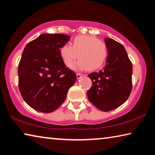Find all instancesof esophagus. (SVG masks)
<instances>
[{
	"label": "esophagus",
	"instance_id": "obj_1",
	"mask_svg": "<svg viewBox=\"0 0 155 155\" xmlns=\"http://www.w3.org/2000/svg\"><path fill=\"white\" fill-rule=\"evenodd\" d=\"M83 74H80V73H77V77L78 79H79V78H81V77H83Z\"/></svg>",
	"mask_w": 155,
	"mask_h": 155
}]
</instances>
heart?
I'll use <instances>...</instances> for the list:
<instances>
[{
	"mask_svg": "<svg viewBox=\"0 0 155 155\" xmlns=\"http://www.w3.org/2000/svg\"><path fill=\"white\" fill-rule=\"evenodd\" d=\"M59 53L67 66L72 65L78 57L80 60L73 68L94 70L103 65L108 52L106 44L96 37L78 35L73 39L72 46L64 44L59 49Z\"/></svg>",
	"mask_w": 155,
	"mask_h": 155,
	"instance_id": "heart-1",
	"label": "heart"
}]
</instances>
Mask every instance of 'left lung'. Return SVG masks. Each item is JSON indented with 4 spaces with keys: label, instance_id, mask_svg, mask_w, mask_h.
I'll use <instances>...</instances> for the list:
<instances>
[{
    "label": "left lung",
    "instance_id": "8db88e82",
    "mask_svg": "<svg viewBox=\"0 0 155 155\" xmlns=\"http://www.w3.org/2000/svg\"><path fill=\"white\" fill-rule=\"evenodd\" d=\"M104 41L108 51L106 65L99 72L88 74L92 86L87 91V97L96 108L109 111L122 105L129 97L133 65L121 44L108 38Z\"/></svg>",
    "mask_w": 155,
    "mask_h": 155
}]
</instances>
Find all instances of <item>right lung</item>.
<instances>
[{
    "mask_svg": "<svg viewBox=\"0 0 155 155\" xmlns=\"http://www.w3.org/2000/svg\"><path fill=\"white\" fill-rule=\"evenodd\" d=\"M64 34H41L25 46L18 65V87L33 109L51 113L64 103L77 80L65 66L59 49L70 40Z\"/></svg>",
    "mask_w": 155,
    "mask_h": 155,
    "instance_id": "1",
    "label": "right lung"
}]
</instances>
